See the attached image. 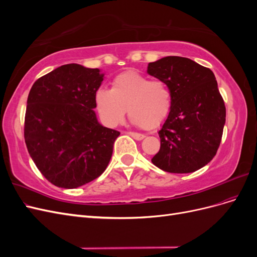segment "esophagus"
<instances>
[{"mask_svg": "<svg viewBox=\"0 0 257 257\" xmlns=\"http://www.w3.org/2000/svg\"><path fill=\"white\" fill-rule=\"evenodd\" d=\"M127 134L131 135L134 139H136V141H142V139L145 138V135H144V134L136 133V132H127Z\"/></svg>", "mask_w": 257, "mask_h": 257, "instance_id": "34e87169", "label": "esophagus"}]
</instances>
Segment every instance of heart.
I'll use <instances>...</instances> for the list:
<instances>
[{
  "mask_svg": "<svg viewBox=\"0 0 257 257\" xmlns=\"http://www.w3.org/2000/svg\"><path fill=\"white\" fill-rule=\"evenodd\" d=\"M95 102L100 118L107 125L114 126L121 122L127 109L132 122L144 130H152L168 115L173 93L164 80L126 71L114 77L111 90L99 89Z\"/></svg>",
  "mask_w": 257,
  "mask_h": 257,
  "instance_id": "obj_1",
  "label": "heart"
}]
</instances>
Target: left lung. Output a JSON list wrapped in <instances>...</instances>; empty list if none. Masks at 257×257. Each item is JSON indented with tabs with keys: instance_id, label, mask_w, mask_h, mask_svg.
I'll list each match as a JSON object with an SVG mask.
<instances>
[{
	"instance_id": "8db88e82",
	"label": "left lung",
	"mask_w": 257,
	"mask_h": 257,
	"mask_svg": "<svg viewBox=\"0 0 257 257\" xmlns=\"http://www.w3.org/2000/svg\"><path fill=\"white\" fill-rule=\"evenodd\" d=\"M148 74L167 82L173 104L159 131L160 151L153 164L167 173L189 174L211 161L226 119L214 74L182 57H165L148 65Z\"/></svg>"
}]
</instances>
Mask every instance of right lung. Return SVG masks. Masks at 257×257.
Returning <instances> with one entry per match:
<instances>
[{
	"mask_svg": "<svg viewBox=\"0 0 257 257\" xmlns=\"http://www.w3.org/2000/svg\"><path fill=\"white\" fill-rule=\"evenodd\" d=\"M98 68L62 65L30 90L25 141L41 174L53 185L75 189L102 175L120 132L97 122Z\"/></svg>",
	"mask_w": 257,
	"mask_h": 257,
	"instance_id": "obj_1",
	"label": "right lung"
}]
</instances>
